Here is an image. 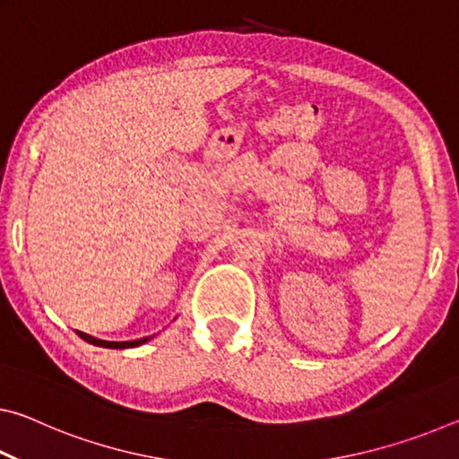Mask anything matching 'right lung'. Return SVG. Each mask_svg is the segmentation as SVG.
I'll list each match as a JSON object with an SVG mask.
<instances>
[{
    "instance_id": "right-lung-1",
    "label": "right lung",
    "mask_w": 459,
    "mask_h": 459,
    "mask_svg": "<svg viewBox=\"0 0 459 459\" xmlns=\"http://www.w3.org/2000/svg\"><path fill=\"white\" fill-rule=\"evenodd\" d=\"M76 333H79V336H81L84 342H89V344H92V346H100V348H135V346H142V344H145V342L152 338V336H147V338L129 340V342H107V340H97V338H92V336H89V333H82V332H76Z\"/></svg>"
}]
</instances>
